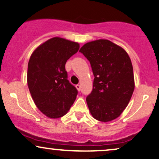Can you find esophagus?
<instances>
[{
    "label": "esophagus",
    "mask_w": 159,
    "mask_h": 159,
    "mask_svg": "<svg viewBox=\"0 0 159 159\" xmlns=\"http://www.w3.org/2000/svg\"><path fill=\"white\" fill-rule=\"evenodd\" d=\"M76 88L78 90V91H80V90H81V86H80V85H76Z\"/></svg>",
    "instance_id": "obj_1"
}]
</instances>
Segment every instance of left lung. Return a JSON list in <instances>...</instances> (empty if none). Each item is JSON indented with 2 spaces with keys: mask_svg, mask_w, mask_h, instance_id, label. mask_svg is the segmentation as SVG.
<instances>
[{
  "mask_svg": "<svg viewBox=\"0 0 159 159\" xmlns=\"http://www.w3.org/2000/svg\"><path fill=\"white\" fill-rule=\"evenodd\" d=\"M93 70V90L86 98L92 116L107 122L116 119L130 102L135 89L130 58L124 48L108 40L89 42L80 49Z\"/></svg>",
  "mask_w": 159,
  "mask_h": 159,
  "instance_id": "obj_1",
  "label": "left lung"
}]
</instances>
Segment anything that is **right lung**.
Masks as SVG:
<instances>
[{
    "mask_svg": "<svg viewBox=\"0 0 159 159\" xmlns=\"http://www.w3.org/2000/svg\"><path fill=\"white\" fill-rule=\"evenodd\" d=\"M80 48L78 43L55 37L40 45L29 59L27 83L38 108L51 119L68 113L77 90L67 80L66 62Z\"/></svg>",
    "mask_w": 159,
    "mask_h": 159,
    "instance_id": "obj_1",
    "label": "right lung"
}]
</instances>
